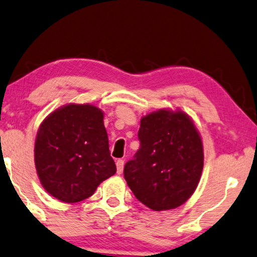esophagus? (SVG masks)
<instances>
[{
  "label": "esophagus",
  "instance_id": "esophagus-1",
  "mask_svg": "<svg viewBox=\"0 0 257 257\" xmlns=\"http://www.w3.org/2000/svg\"><path fill=\"white\" fill-rule=\"evenodd\" d=\"M116 166H117V174H121L122 173V169H124V160L119 159L118 161L116 162Z\"/></svg>",
  "mask_w": 257,
  "mask_h": 257
}]
</instances>
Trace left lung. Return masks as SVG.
I'll return each instance as SVG.
<instances>
[{"instance_id":"8db88e82","label":"left lung","mask_w":257,"mask_h":257,"mask_svg":"<svg viewBox=\"0 0 257 257\" xmlns=\"http://www.w3.org/2000/svg\"><path fill=\"white\" fill-rule=\"evenodd\" d=\"M140 148L124 177L137 199L154 211L176 209L190 198L204 166L202 138L182 110L161 109L141 118Z\"/></svg>"}]
</instances>
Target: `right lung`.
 <instances>
[{
	"label": "right lung",
	"instance_id": "right-lung-1",
	"mask_svg": "<svg viewBox=\"0 0 257 257\" xmlns=\"http://www.w3.org/2000/svg\"><path fill=\"white\" fill-rule=\"evenodd\" d=\"M103 111L68 104L43 120L35 144V165L43 188L64 203H77L116 173Z\"/></svg>",
	"mask_w": 257,
	"mask_h": 257
}]
</instances>
